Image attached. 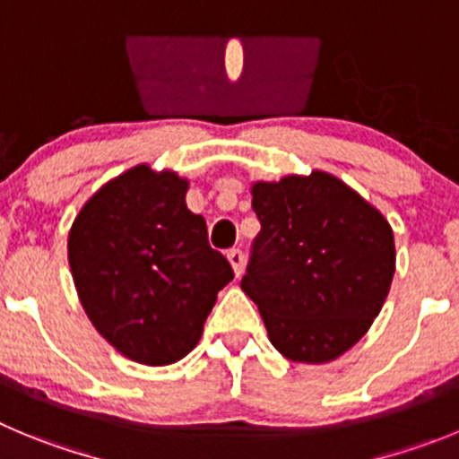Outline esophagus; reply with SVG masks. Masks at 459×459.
Masks as SVG:
<instances>
[{"label": "esophagus", "instance_id": "esophagus-1", "mask_svg": "<svg viewBox=\"0 0 459 459\" xmlns=\"http://www.w3.org/2000/svg\"><path fill=\"white\" fill-rule=\"evenodd\" d=\"M226 258H229V263H230V267H233V272H235V276H242V272H244V254L239 249H233V251H229V255H226Z\"/></svg>", "mask_w": 459, "mask_h": 459}]
</instances>
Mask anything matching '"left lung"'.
<instances>
[{
	"label": "left lung",
	"instance_id": "left-lung-1",
	"mask_svg": "<svg viewBox=\"0 0 459 459\" xmlns=\"http://www.w3.org/2000/svg\"><path fill=\"white\" fill-rule=\"evenodd\" d=\"M260 235L242 278L281 355L324 365L371 328L392 288L389 221L342 178L312 169L251 183Z\"/></svg>",
	"mask_w": 459,
	"mask_h": 459
}]
</instances>
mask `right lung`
Here are the masks:
<instances>
[{
  "instance_id": "1",
  "label": "right lung",
  "mask_w": 459,
  "mask_h": 459,
  "mask_svg": "<svg viewBox=\"0 0 459 459\" xmlns=\"http://www.w3.org/2000/svg\"><path fill=\"white\" fill-rule=\"evenodd\" d=\"M190 181L149 162L94 192L72 221L67 260L101 337L124 358L165 367L201 340L233 269L210 249L205 220L186 204Z\"/></svg>"
}]
</instances>
